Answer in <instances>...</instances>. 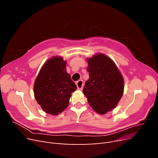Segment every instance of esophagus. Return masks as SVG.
Returning a JSON list of instances; mask_svg holds the SVG:
<instances>
[{
	"label": "esophagus",
	"instance_id": "obj_1",
	"mask_svg": "<svg viewBox=\"0 0 158 158\" xmlns=\"http://www.w3.org/2000/svg\"><path fill=\"white\" fill-rule=\"evenodd\" d=\"M76 86H77L78 89H82V88H83V84H84L83 80H80L77 81V82H76Z\"/></svg>",
	"mask_w": 158,
	"mask_h": 158
}]
</instances>
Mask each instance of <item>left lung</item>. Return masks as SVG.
Returning <instances> with one entry per match:
<instances>
[{
    "mask_svg": "<svg viewBox=\"0 0 158 158\" xmlns=\"http://www.w3.org/2000/svg\"><path fill=\"white\" fill-rule=\"evenodd\" d=\"M89 79L83 93L94 111L104 114L117 106L124 92V80L114 62L102 53L87 59Z\"/></svg>",
    "mask_w": 158,
    "mask_h": 158,
    "instance_id": "1",
    "label": "left lung"
}]
</instances>
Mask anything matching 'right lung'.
<instances>
[{
    "instance_id": "obj_1",
    "label": "right lung",
    "mask_w": 158,
    "mask_h": 158,
    "mask_svg": "<svg viewBox=\"0 0 158 158\" xmlns=\"http://www.w3.org/2000/svg\"><path fill=\"white\" fill-rule=\"evenodd\" d=\"M66 62L61 56L47 60L35 79L33 92L38 104L45 112L57 115L68 107L76 85L66 70Z\"/></svg>"
}]
</instances>
